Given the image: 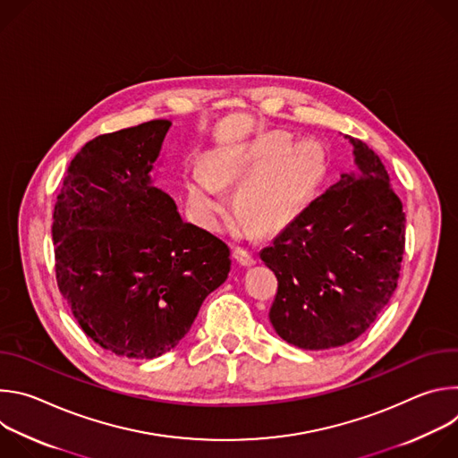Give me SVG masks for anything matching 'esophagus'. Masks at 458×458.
<instances>
[{"label":"esophagus","instance_id":"34e87169","mask_svg":"<svg viewBox=\"0 0 458 458\" xmlns=\"http://www.w3.org/2000/svg\"><path fill=\"white\" fill-rule=\"evenodd\" d=\"M232 257L237 260V263H239L241 267H253V265H257L255 255H253L251 251L242 250V248H235V250L232 251Z\"/></svg>","mask_w":458,"mask_h":458}]
</instances>
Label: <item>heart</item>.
<instances>
[{
  "instance_id": "heart-1",
  "label": "heart",
  "mask_w": 458,
  "mask_h": 458,
  "mask_svg": "<svg viewBox=\"0 0 458 458\" xmlns=\"http://www.w3.org/2000/svg\"><path fill=\"white\" fill-rule=\"evenodd\" d=\"M326 172L324 147L304 138L290 143L286 132L259 134L207 156V174L195 170L186 181L190 210L203 228L219 230L232 208L226 184L243 181L237 191L241 212L265 233L290 228L311 203ZM251 223L242 225L248 232Z\"/></svg>"
}]
</instances>
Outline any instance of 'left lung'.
<instances>
[{"label":"left lung","instance_id":"1","mask_svg":"<svg viewBox=\"0 0 458 458\" xmlns=\"http://www.w3.org/2000/svg\"><path fill=\"white\" fill-rule=\"evenodd\" d=\"M355 168L341 174L260 259L277 277L270 322L302 350H330L360 337L394 295L406 217L380 157L360 140Z\"/></svg>","mask_w":458,"mask_h":458}]
</instances>
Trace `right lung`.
<instances>
[{
  "instance_id": "right-lung-1",
  "label": "right lung",
  "mask_w": 458,
  "mask_h": 458,
  "mask_svg": "<svg viewBox=\"0 0 458 458\" xmlns=\"http://www.w3.org/2000/svg\"><path fill=\"white\" fill-rule=\"evenodd\" d=\"M170 126L156 119L89 141L54 207L59 292L81 330L119 357L174 350L232 265L228 246L154 184Z\"/></svg>"
}]
</instances>
